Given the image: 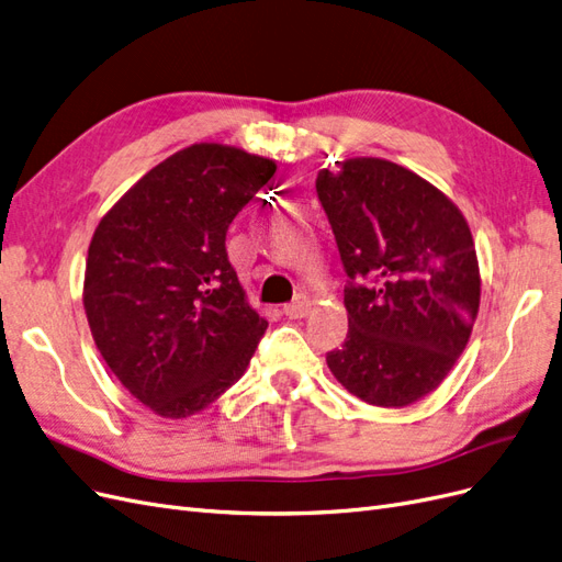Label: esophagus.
I'll return each instance as SVG.
<instances>
[{
	"instance_id": "obj_1",
	"label": "esophagus",
	"mask_w": 562,
	"mask_h": 562,
	"mask_svg": "<svg viewBox=\"0 0 562 562\" xmlns=\"http://www.w3.org/2000/svg\"><path fill=\"white\" fill-rule=\"evenodd\" d=\"M311 307H313V301H311V296L299 294V296H296L292 303H286V305H284V315L294 317V319H301V317H305L307 313H311Z\"/></svg>"
}]
</instances>
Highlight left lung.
Here are the masks:
<instances>
[{"label": "left lung", "mask_w": 562, "mask_h": 562, "mask_svg": "<svg viewBox=\"0 0 562 562\" xmlns=\"http://www.w3.org/2000/svg\"><path fill=\"white\" fill-rule=\"evenodd\" d=\"M315 187L350 278L348 338L327 364L357 400L411 406L441 385L472 336V231L443 191L385 158H346Z\"/></svg>", "instance_id": "left-lung-1"}]
</instances>
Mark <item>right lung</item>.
<instances>
[{"mask_svg": "<svg viewBox=\"0 0 562 562\" xmlns=\"http://www.w3.org/2000/svg\"><path fill=\"white\" fill-rule=\"evenodd\" d=\"M278 166L228 144L172 154L125 191L88 247L90 334L137 402L182 420L243 378L268 327L226 255V231Z\"/></svg>", "mask_w": 562, "mask_h": 562, "instance_id": "obj_1", "label": "right lung"}]
</instances>
